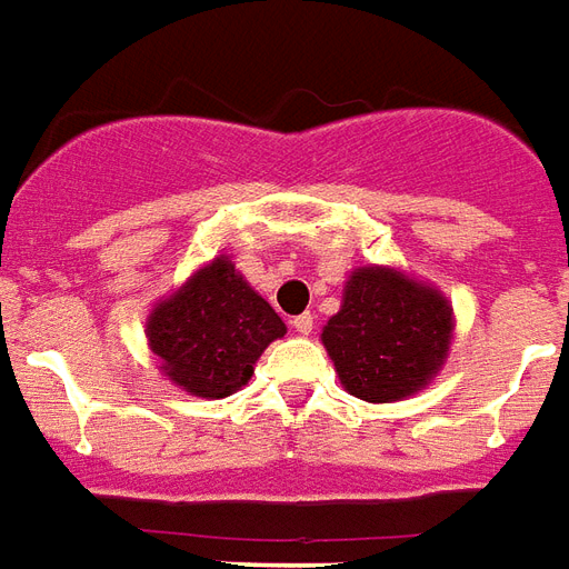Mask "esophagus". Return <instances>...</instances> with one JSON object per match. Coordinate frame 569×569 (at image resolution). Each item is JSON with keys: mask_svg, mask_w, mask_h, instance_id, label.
Returning <instances> with one entry per match:
<instances>
[{"mask_svg": "<svg viewBox=\"0 0 569 569\" xmlns=\"http://www.w3.org/2000/svg\"><path fill=\"white\" fill-rule=\"evenodd\" d=\"M292 328H296L298 335H310V331H313V317H310V313H301V317L292 319Z\"/></svg>", "mask_w": 569, "mask_h": 569, "instance_id": "1", "label": "esophagus"}]
</instances>
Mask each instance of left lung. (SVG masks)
Instances as JSON below:
<instances>
[{
	"instance_id": "1",
	"label": "left lung",
	"mask_w": 569,
	"mask_h": 569,
	"mask_svg": "<svg viewBox=\"0 0 569 569\" xmlns=\"http://www.w3.org/2000/svg\"><path fill=\"white\" fill-rule=\"evenodd\" d=\"M452 310L431 286L391 268H359L343 305L322 328L340 382L361 401L386 403L413 395L443 365Z\"/></svg>"
}]
</instances>
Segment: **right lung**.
I'll list each match as a JSON object with an SVG mask.
<instances>
[{"mask_svg":"<svg viewBox=\"0 0 569 569\" xmlns=\"http://www.w3.org/2000/svg\"><path fill=\"white\" fill-rule=\"evenodd\" d=\"M283 335V319L222 256L147 319L162 370L199 398H226L247 386L256 359Z\"/></svg>","mask_w":569,"mask_h":569,"instance_id":"add662e5","label":"right lung"}]
</instances>
